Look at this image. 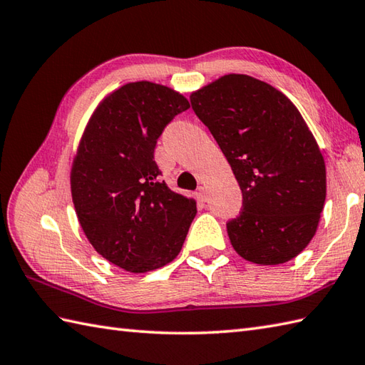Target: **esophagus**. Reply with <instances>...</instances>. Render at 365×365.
Masks as SVG:
<instances>
[{"instance_id":"34e87169","label":"esophagus","mask_w":365,"mask_h":365,"mask_svg":"<svg viewBox=\"0 0 365 365\" xmlns=\"http://www.w3.org/2000/svg\"><path fill=\"white\" fill-rule=\"evenodd\" d=\"M198 198L203 201V203H205V201H207L209 195H207V189L206 187H200L198 189Z\"/></svg>"}]
</instances>
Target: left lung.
<instances>
[{"mask_svg":"<svg viewBox=\"0 0 365 365\" xmlns=\"http://www.w3.org/2000/svg\"><path fill=\"white\" fill-rule=\"evenodd\" d=\"M242 190V210L226 223L232 248L259 265L284 264L312 240L327 198L319 143L287 96L248 75L230 73L190 95Z\"/></svg>","mask_w":365,"mask_h":365,"instance_id":"left-lung-1","label":"left lung"}]
</instances>
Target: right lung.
Returning <instances> with one entry per match:
<instances>
[{
	"mask_svg": "<svg viewBox=\"0 0 365 365\" xmlns=\"http://www.w3.org/2000/svg\"><path fill=\"white\" fill-rule=\"evenodd\" d=\"M189 100L167 86L135 81L104 96L88 118L70 172L81 228L95 251L131 273L180 255L197 201L160 181L155 147Z\"/></svg>",
	"mask_w": 365,
	"mask_h": 365,
	"instance_id": "right-lung-1",
	"label": "right lung"
}]
</instances>
